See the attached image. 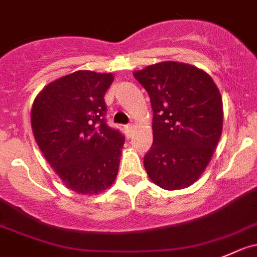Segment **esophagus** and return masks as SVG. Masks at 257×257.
<instances>
[{
	"label": "esophagus",
	"instance_id": "esophagus-1",
	"mask_svg": "<svg viewBox=\"0 0 257 257\" xmlns=\"http://www.w3.org/2000/svg\"><path fill=\"white\" fill-rule=\"evenodd\" d=\"M133 131H134V126L132 125V124H128V125H125V133L128 134L129 137L132 136V133H133Z\"/></svg>",
	"mask_w": 257,
	"mask_h": 257
}]
</instances>
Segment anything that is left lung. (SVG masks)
Instances as JSON below:
<instances>
[{"label": "left lung", "mask_w": 257, "mask_h": 257, "mask_svg": "<svg viewBox=\"0 0 257 257\" xmlns=\"http://www.w3.org/2000/svg\"><path fill=\"white\" fill-rule=\"evenodd\" d=\"M133 75L153 109L147 174L167 191L187 188L205 172L222 134L220 90L206 71L184 62H157Z\"/></svg>", "instance_id": "obj_1"}]
</instances>
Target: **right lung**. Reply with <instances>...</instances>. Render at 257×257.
<instances>
[{"label":"right lung","mask_w":257,"mask_h":257,"mask_svg":"<svg viewBox=\"0 0 257 257\" xmlns=\"http://www.w3.org/2000/svg\"><path fill=\"white\" fill-rule=\"evenodd\" d=\"M111 73L78 70L47 84L31 108L35 141L66 188L99 195L114 183L124 138L104 120Z\"/></svg>","instance_id":"1"}]
</instances>
